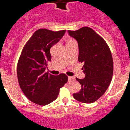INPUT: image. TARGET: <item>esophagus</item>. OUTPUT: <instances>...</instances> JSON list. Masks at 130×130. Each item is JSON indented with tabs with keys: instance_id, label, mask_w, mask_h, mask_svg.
Here are the masks:
<instances>
[{
	"instance_id": "esophagus-1",
	"label": "esophagus",
	"mask_w": 130,
	"mask_h": 130,
	"mask_svg": "<svg viewBox=\"0 0 130 130\" xmlns=\"http://www.w3.org/2000/svg\"><path fill=\"white\" fill-rule=\"evenodd\" d=\"M75 79V78H74V77H68V81H72V80H73V79Z\"/></svg>"
}]
</instances>
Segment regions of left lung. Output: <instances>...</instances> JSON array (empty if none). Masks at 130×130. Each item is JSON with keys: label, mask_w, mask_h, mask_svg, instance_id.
Returning a JSON list of instances; mask_svg holds the SVG:
<instances>
[{"label": "left lung", "mask_w": 130, "mask_h": 130, "mask_svg": "<svg viewBox=\"0 0 130 130\" xmlns=\"http://www.w3.org/2000/svg\"><path fill=\"white\" fill-rule=\"evenodd\" d=\"M68 32L77 42L78 60L84 64L82 70L85 74L84 79L76 78L81 88L73 94V98L85 104L93 103L104 94L111 83L113 73L111 52L105 40L89 27Z\"/></svg>", "instance_id": "obj_1"}]
</instances>
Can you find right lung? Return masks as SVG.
Wrapping results in <instances>:
<instances>
[{
    "label": "right lung",
    "instance_id": "add662e5",
    "mask_svg": "<svg viewBox=\"0 0 130 130\" xmlns=\"http://www.w3.org/2000/svg\"><path fill=\"white\" fill-rule=\"evenodd\" d=\"M65 32L66 30L54 32L38 29L23 49L17 68L18 81L24 94L34 104L45 105L53 102L60 88L68 82L64 73L55 76L45 71L51 60L50 49Z\"/></svg>",
    "mask_w": 130,
    "mask_h": 130
}]
</instances>
